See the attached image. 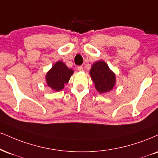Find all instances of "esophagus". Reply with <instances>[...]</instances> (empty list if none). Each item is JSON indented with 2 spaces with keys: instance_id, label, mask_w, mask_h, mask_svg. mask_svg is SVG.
<instances>
[{
  "instance_id": "34e87169",
  "label": "esophagus",
  "mask_w": 158,
  "mask_h": 158,
  "mask_svg": "<svg viewBox=\"0 0 158 158\" xmlns=\"http://www.w3.org/2000/svg\"><path fill=\"white\" fill-rule=\"evenodd\" d=\"M77 70H78V71H84V68H83L82 66H78Z\"/></svg>"
}]
</instances>
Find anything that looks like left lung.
Here are the masks:
<instances>
[{"label": "left lung", "mask_w": 158, "mask_h": 158, "mask_svg": "<svg viewBox=\"0 0 158 158\" xmlns=\"http://www.w3.org/2000/svg\"><path fill=\"white\" fill-rule=\"evenodd\" d=\"M90 75L95 87L100 94L109 92L115 85V75L104 61H98L93 64Z\"/></svg>", "instance_id": "obj_1"}]
</instances>
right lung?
<instances>
[{
	"label": "right lung",
	"instance_id": "obj_1",
	"mask_svg": "<svg viewBox=\"0 0 158 158\" xmlns=\"http://www.w3.org/2000/svg\"><path fill=\"white\" fill-rule=\"evenodd\" d=\"M73 73V70L69 69L62 62L58 61L46 73L47 85L52 90L60 91L64 88V84L68 82Z\"/></svg>",
	"mask_w": 158,
	"mask_h": 158
}]
</instances>
